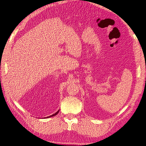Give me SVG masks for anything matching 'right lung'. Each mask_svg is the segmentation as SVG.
<instances>
[{"mask_svg": "<svg viewBox=\"0 0 146 146\" xmlns=\"http://www.w3.org/2000/svg\"><path fill=\"white\" fill-rule=\"evenodd\" d=\"M59 110L57 111V112H56V113H54V114L53 115H50V116H48V117H45V118H48V117H53V116H55V115H56L58 113H59Z\"/></svg>", "mask_w": 146, "mask_h": 146, "instance_id": "add662e5", "label": "right lung"}]
</instances>
